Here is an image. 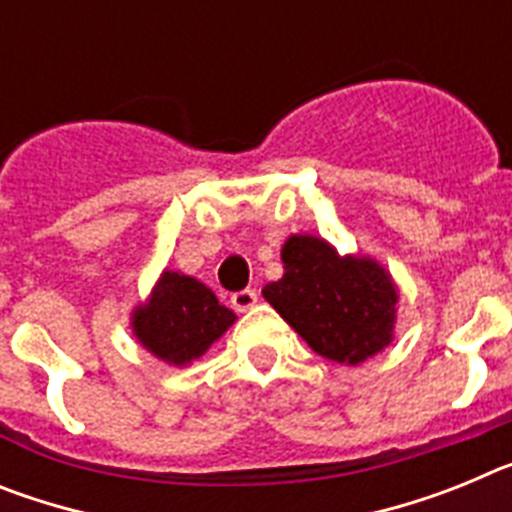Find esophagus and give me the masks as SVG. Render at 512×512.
<instances>
[{
    "mask_svg": "<svg viewBox=\"0 0 512 512\" xmlns=\"http://www.w3.org/2000/svg\"><path fill=\"white\" fill-rule=\"evenodd\" d=\"M230 302H233V307L238 312H246L259 302V295H256V289H241V292H233Z\"/></svg>",
    "mask_w": 512,
    "mask_h": 512,
    "instance_id": "1",
    "label": "esophagus"
}]
</instances>
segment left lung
<instances>
[{
	"instance_id": "8db88e82",
	"label": "left lung",
	"mask_w": 512,
	"mask_h": 512,
	"mask_svg": "<svg viewBox=\"0 0 512 512\" xmlns=\"http://www.w3.org/2000/svg\"><path fill=\"white\" fill-rule=\"evenodd\" d=\"M284 277L264 287L274 310L328 361L356 366L392 343L397 287L369 256H341L315 235H289Z\"/></svg>"
}]
</instances>
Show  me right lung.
I'll use <instances>...</instances> for the list:
<instances>
[{"mask_svg": "<svg viewBox=\"0 0 512 512\" xmlns=\"http://www.w3.org/2000/svg\"><path fill=\"white\" fill-rule=\"evenodd\" d=\"M235 323V312L220 305L210 287L166 269L146 305L133 310V333L156 359L187 366Z\"/></svg>", "mask_w": 512, "mask_h": 512, "instance_id": "obj_1", "label": "right lung"}]
</instances>
